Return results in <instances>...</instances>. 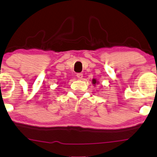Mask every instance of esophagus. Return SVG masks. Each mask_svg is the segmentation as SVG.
Returning <instances> with one entry per match:
<instances>
[{"mask_svg":"<svg viewBox=\"0 0 157 157\" xmlns=\"http://www.w3.org/2000/svg\"><path fill=\"white\" fill-rule=\"evenodd\" d=\"M76 76H77V78H78V79H82L83 74H81V73H79V74H76Z\"/></svg>","mask_w":157,"mask_h":157,"instance_id":"34e87169","label":"esophagus"}]
</instances>
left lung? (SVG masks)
<instances>
[{"mask_svg":"<svg viewBox=\"0 0 157 157\" xmlns=\"http://www.w3.org/2000/svg\"><path fill=\"white\" fill-rule=\"evenodd\" d=\"M98 81L97 80L96 78H93L92 79V84H94V86H95L96 84H98Z\"/></svg>","mask_w":157,"mask_h":157,"instance_id":"left-lung-1","label":"left lung"}]
</instances>
